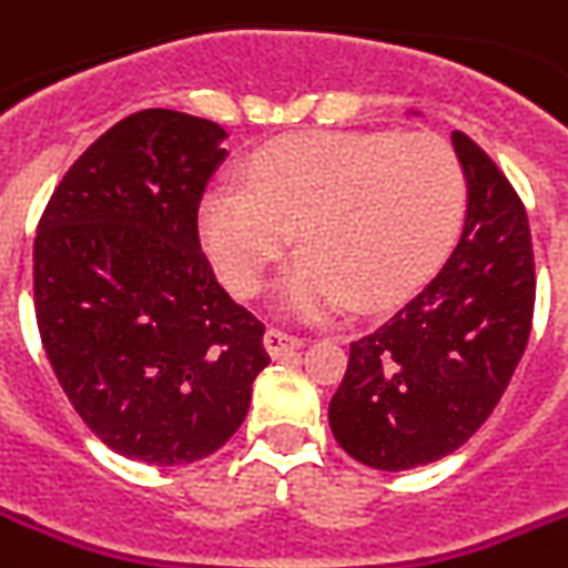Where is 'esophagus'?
Segmentation results:
<instances>
[{
  "mask_svg": "<svg viewBox=\"0 0 568 568\" xmlns=\"http://www.w3.org/2000/svg\"><path fill=\"white\" fill-rule=\"evenodd\" d=\"M304 345V338L301 335H292V333H283V329H267L264 335V348H267L270 357H288V354H295V351Z\"/></svg>",
  "mask_w": 568,
  "mask_h": 568,
  "instance_id": "esophagus-1",
  "label": "esophagus"
}]
</instances>
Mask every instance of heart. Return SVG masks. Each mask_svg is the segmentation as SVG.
<instances>
[{
  "mask_svg": "<svg viewBox=\"0 0 568 568\" xmlns=\"http://www.w3.org/2000/svg\"><path fill=\"white\" fill-rule=\"evenodd\" d=\"M248 192L207 189L204 252L230 292L252 298L298 230L304 252L276 285L280 311L320 320L379 311L414 288L457 226L463 168L435 133H298L257 149Z\"/></svg>",
  "mask_w": 568,
  "mask_h": 568,
  "instance_id": "heart-1",
  "label": "heart"
}]
</instances>
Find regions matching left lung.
Masks as SVG:
<instances>
[{
	"mask_svg": "<svg viewBox=\"0 0 568 568\" xmlns=\"http://www.w3.org/2000/svg\"><path fill=\"white\" fill-rule=\"evenodd\" d=\"M450 142L466 180L457 245L388 323L351 342L348 373L329 400L335 442L385 473L466 445L507 392L531 329L526 207L473 139L454 130Z\"/></svg>",
	"mask_w": 568,
	"mask_h": 568,
	"instance_id": "1",
	"label": "left lung"
}]
</instances>
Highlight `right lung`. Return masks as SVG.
<instances>
[{
    "label": "right lung",
    "instance_id": "obj_1",
    "mask_svg": "<svg viewBox=\"0 0 568 568\" xmlns=\"http://www.w3.org/2000/svg\"><path fill=\"white\" fill-rule=\"evenodd\" d=\"M226 136L183 111H136L73 161L37 230L42 348L73 410L130 460L214 454L270 364L264 326L220 288L199 245Z\"/></svg>",
    "mask_w": 568,
    "mask_h": 568
}]
</instances>
